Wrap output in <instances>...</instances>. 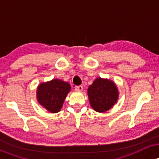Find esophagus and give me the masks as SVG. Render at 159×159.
<instances>
[{
  "label": "esophagus",
  "instance_id": "obj_1",
  "mask_svg": "<svg viewBox=\"0 0 159 159\" xmlns=\"http://www.w3.org/2000/svg\"><path fill=\"white\" fill-rule=\"evenodd\" d=\"M75 90L78 91V92H81L83 90V87L82 86H76L75 87Z\"/></svg>",
  "mask_w": 159,
  "mask_h": 159
}]
</instances>
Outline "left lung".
I'll return each mask as SVG.
<instances>
[{
    "mask_svg": "<svg viewBox=\"0 0 159 159\" xmlns=\"http://www.w3.org/2000/svg\"><path fill=\"white\" fill-rule=\"evenodd\" d=\"M89 101L94 111L105 113L116 103L119 97L117 86L107 78H97L87 89Z\"/></svg>",
    "mask_w": 159,
    "mask_h": 159,
    "instance_id": "left-lung-1",
    "label": "left lung"
}]
</instances>
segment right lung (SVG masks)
I'll use <instances>...</instances> for the list:
<instances>
[{
    "label": "right lung",
    "mask_w": 159,
    "mask_h": 159,
    "mask_svg": "<svg viewBox=\"0 0 159 159\" xmlns=\"http://www.w3.org/2000/svg\"><path fill=\"white\" fill-rule=\"evenodd\" d=\"M70 90L71 86L69 83L56 78L38 85L36 98L41 106L54 114L61 111Z\"/></svg>",
    "instance_id": "obj_1"
}]
</instances>
